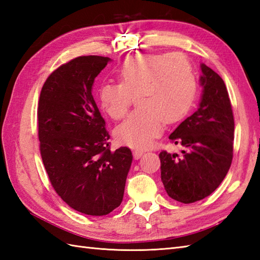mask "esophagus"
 Listing matches in <instances>:
<instances>
[{
    "label": "esophagus",
    "instance_id": "obj_1",
    "mask_svg": "<svg viewBox=\"0 0 260 260\" xmlns=\"http://www.w3.org/2000/svg\"><path fill=\"white\" fill-rule=\"evenodd\" d=\"M143 154H144V151L143 150H134L133 151V155H134L135 159H139L143 155Z\"/></svg>",
    "mask_w": 260,
    "mask_h": 260
}]
</instances>
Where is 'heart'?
Here are the masks:
<instances>
[{
	"mask_svg": "<svg viewBox=\"0 0 260 260\" xmlns=\"http://www.w3.org/2000/svg\"><path fill=\"white\" fill-rule=\"evenodd\" d=\"M119 82L104 84L98 101L110 118L126 115L133 97L137 108L116 129V139L134 148H146L164 125L189 113L197 91L192 66L181 53H148L131 57L116 71Z\"/></svg>",
	"mask_w": 260,
	"mask_h": 260,
	"instance_id": "heart-1",
	"label": "heart"
}]
</instances>
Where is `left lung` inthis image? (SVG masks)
I'll use <instances>...</instances> for the list:
<instances>
[{"mask_svg":"<svg viewBox=\"0 0 260 260\" xmlns=\"http://www.w3.org/2000/svg\"><path fill=\"white\" fill-rule=\"evenodd\" d=\"M201 70L200 106L169 136L183 147L182 154L159 153L165 191L182 203L211 194L227 175L234 155L235 120L227 87L208 66L202 63Z\"/></svg>","mask_w":260,"mask_h":260,"instance_id":"obj_1","label":"left lung"}]
</instances>
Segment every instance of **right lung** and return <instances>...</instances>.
I'll use <instances>...</instances> for the list:
<instances>
[{
	"mask_svg": "<svg viewBox=\"0 0 260 260\" xmlns=\"http://www.w3.org/2000/svg\"><path fill=\"white\" fill-rule=\"evenodd\" d=\"M110 59L81 56L57 68L43 85L38 128L43 165L57 194L76 211L105 215L120 206L133 155L110 151L93 101V80Z\"/></svg>",
	"mask_w": 260,
	"mask_h": 260,
	"instance_id": "add662e5",
	"label": "right lung"
}]
</instances>
